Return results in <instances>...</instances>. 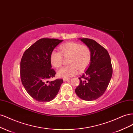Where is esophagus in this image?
Wrapping results in <instances>:
<instances>
[{
  "mask_svg": "<svg viewBox=\"0 0 133 133\" xmlns=\"http://www.w3.org/2000/svg\"><path fill=\"white\" fill-rule=\"evenodd\" d=\"M69 79H70L69 78H64L63 80L64 82H66V81H68V80H69Z\"/></svg>",
  "mask_w": 133,
  "mask_h": 133,
  "instance_id": "1",
  "label": "esophagus"
}]
</instances>
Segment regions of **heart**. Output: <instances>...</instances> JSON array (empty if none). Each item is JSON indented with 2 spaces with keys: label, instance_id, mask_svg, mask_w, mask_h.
I'll return each mask as SVG.
<instances>
[{
  "label": "heart",
  "instance_id": "obj_1",
  "mask_svg": "<svg viewBox=\"0 0 133 133\" xmlns=\"http://www.w3.org/2000/svg\"><path fill=\"white\" fill-rule=\"evenodd\" d=\"M59 51L53 50L50 62L55 68H58L63 62V57L68 58L69 65L60 68L57 71L60 78H67L76 75L78 70L83 71L89 65L91 60V51L87 45L77 42H69L60 45Z\"/></svg>",
  "mask_w": 133,
  "mask_h": 133
}]
</instances>
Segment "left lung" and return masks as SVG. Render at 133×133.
I'll list each match as a JSON object with an SVG mask.
<instances>
[{
	"label": "left lung",
	"instance_id": "obj_1",
	"mask_svg": "<svg viewBox=\"0 0 133 133\" xmlns=\"http://www.w3.org/2000/svg\"><path fill=\"white\" fill-rule=\"evenodd\" d=\"M80 40L91 51V60L84 74L79 78V85L75 92L80 98L87 101L98 99L106 91L112 74L110 55L106 49L93 39Z\"/></svg>",
	"mask_w": 133,
	"mask_h": 133
}]
</instances>
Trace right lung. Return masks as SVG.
Here are the masks:
<instances>
[{
    "instance_id": "right-lung-1",
    "label": "right lung",
    "mask_w": 133,
    "mask_h": 133,
    "mask_svg": "<svg viewBox=\"0 0 133 133\" xmlns=\"http://www.w3.org/2000/svg\"><path fill=\"white\" fill-rule=\"evenodd\" d=\"M62 41L57 39H40L23 55L20 71L21 81L28 94L38 102L53 100L63 82L62 79L48 81L56 74L51 68L50 54Z\"/></svg>"
}]
</instances>
